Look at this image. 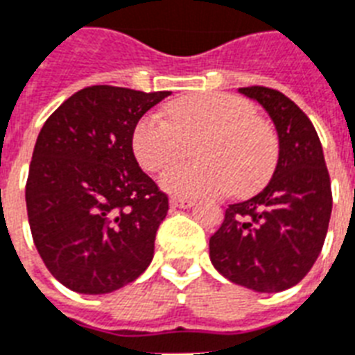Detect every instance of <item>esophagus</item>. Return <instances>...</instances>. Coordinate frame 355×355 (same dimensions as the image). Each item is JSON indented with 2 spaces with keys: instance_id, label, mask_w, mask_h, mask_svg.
<instances>
[{
  "instance_id": "34e87169",
  "label": "esophagus",
  "mask_w": 355,
  "mask_h": 355,
  "mask_svg": "<svg viewBox=\"0 0 355 355\" xmlns=\"http://www.w3.org/2000/svg\"><path fill=\"white\" fill-rule=\"evenodd\" d=\"M170 205L178 209H189L194 205V200H191V198H172Z\"/></svg>"
}]
</instances>
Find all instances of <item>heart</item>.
<instances>
[{
  "instance_id": "heart-1",
  "label": "heart",
  "mask_w": 355,
  "mask_h": 355,
  "mask_svg": "<svg viewBox=\"0 0 355 355\" xmlns=\"http://www.w3.org/2000/svg\"><path fill=\"white\" fill-rule=\"evenodd\" d=\"M198 163L164 172L161 187L178 198L252 196L270 181L279 144L270 123L255 116L241 96L198 92L178 98L163 112H148L133 129L131 146L146 172H161L196 142Z\"/></svg>"
}]
</instances>
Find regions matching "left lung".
<instances>
[{"mask_svg":"<svg viewBox=\"0 0 355 355\" xmlns=\"http://www.w3.org/2000/svg\"><path fill=\"white\" fill-rule=\"evenodd\" d=\"M265 107L279 137L270 183L246 202L232 203L209 239L211 263L230 282L257 293H279L315 265L331 216V183L322 144L307 114L268 87H244Z\"/></svg>","mask_w":355,"mask_h":355,"instance_id":"obj_1","label":"left lung"}]
</instances>
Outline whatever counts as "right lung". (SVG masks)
Instances as JSON below:
<instances>
[{
	"mask_svg": "<svg viewBox=\"0 0 355 355\" xmlns=\"http://www.w3.org/2000/svg\"><path fill=\"white\" fill-rule=\"evenodd\" d=\"M166 96L94 85L70 96L40 129L27 216L44 265L68 289L112 293L152 263L168 196L142 172L131 137Z\"/></svg>",
	"mask_w": 355,
	"mask_h": 355,
	"instance_id": "obj_1",
	"label": "right lung"
}]
</instances>
